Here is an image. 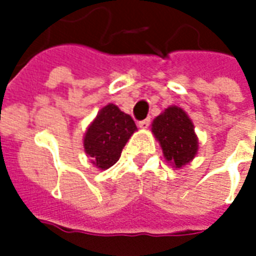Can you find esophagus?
<instances>
[{
  "mask_svg": "<svg viewBox=\"0 0 256 256\" xmlns=\"http://www.w3.org/2000/svg\"><path fill=\"white\" fill-rule=\"evenodd\" d=\"M138 126H140V128H148V126H150V120H140L138 122Z\"/></svg>",
  "mask_w": 256,
  "mask_h": 256,
  "instance_id": "esophagus-1",
  "label": "esophagus"
}]
</instances>
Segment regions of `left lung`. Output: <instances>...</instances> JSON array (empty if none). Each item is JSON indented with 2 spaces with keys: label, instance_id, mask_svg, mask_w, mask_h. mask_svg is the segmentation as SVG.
<instances>
[{
  "label": "left lung",
  "instance_id": "8db88e82",
  "mask_svg": "<svg viewBox=\"0 0 256 256\" xmlns=\"http://www.w3.org/2000/svg\"><path fill=\"white\" fill-rule=\"evenodd\" d=\"M152 132L160 142L164 160L172 168H182L198 154L199 142L194 124L179 106L164 108L152 120Z\"/></svg>",
  "mask_w": 256,
  "mask_h": 256
}]
</instances>
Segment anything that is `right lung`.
I'll use <instances>...</instances> for the list:
<instances>
[{
	"instance_id": "1",
	"label": "right lung",
	"mask_w": 256,
	"mask_h": 256,
	"mask_svg": "<svg viewBox=\"0 0 256 256\" xmlns=\"http://www.w3.org/2000/svg\"><path fill=\"white\" fill-rule=\"evenodd\" d=\"M136 132V122L114 104L100 108L86 128L84 148L96 168L108 170L120 160L122 148Z\"/></svg>"
}]
</instances>
